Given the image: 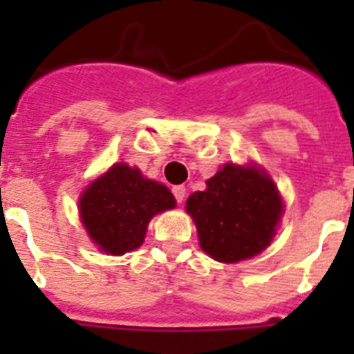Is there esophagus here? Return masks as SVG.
<instances>
[{
    "instance_id": "34e87169",
    "label": "esophagus",
    "mask_w": 354,
    "mask_h": 354,
    "mask_svg": "<svg viewBox=\"0 0 354 354\" xmlns=\"http://www.w3.org/2000/svg\"><path fill=\"white\" fill-rule=\"evenodd\" d=\"M185 193H187V189L183 187V185H176V187H172V194H174V198H176L178 204H182L183 200H185Z\"/></svg>"
}]
</instances>
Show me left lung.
Returning <instances> with one entry per match:
<instances>
[{"instance_id":"1","label":"left lung","mask_w":354,"mask_h":354,"mask_svg":"<svg viewBox=\"0 0 354 354\" xmlns=\"http://www.w3.org/2000/svg\"><path fill=\"white\" fill-rule=\"evenodd\" d=\"M205 191L187 198L200 248L218 263H239L270 246L285 211L272 178L255 165L226 163Z\"/></svg>"}]
</instances>
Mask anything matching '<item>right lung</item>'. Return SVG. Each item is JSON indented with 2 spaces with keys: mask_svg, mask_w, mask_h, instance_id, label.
<instances>
[{
  "mask_svg": "<svg viewBox=\"0 0 354 354\" xmlns=\"http://www.w3.org/2000/svg\"><path fill=\"white\" fill-rule=\"evenodd\" d=\"M172 193L141 174L138 167L115 163L84 189L80 221L91 242L108 255H122L143 244L150 218L172 209Z\"/></svg>",
  "mask_w": 354,
  "mask_h": 354,
  "instance_id": "add662e5",
  "label": "right lung"
}]
</instances>
